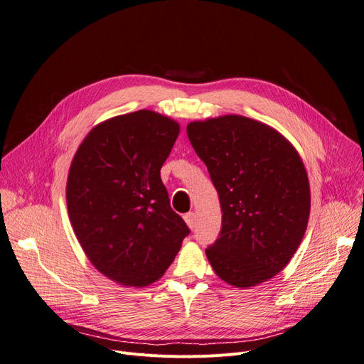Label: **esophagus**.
<instances>
[{
    "mask_svg": "<svg viewBox=\"0 0 364 364\" xmlns=\"http://www.w3.org/2000/svg\"><path fill=\"white\" fill-rule=\"evenodd\" d=\"M184 221H186V224H187L190 228H193L195 224H196V215H195V213H187V214L184 215Z\"/></svg>",
    "mask_w": 364,
    "mask_h": 364,
    "instance_id": "34e87169",
    "label": "esophagus"
}]
</instances>
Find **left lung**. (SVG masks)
Masks as SVG:
<instances>
[{
	"label": "left lung",
	"mask_w": 364,
	"mask_h": 364,
	"mask_svg": "<svg viewBox=\"0 0 364 364\" xmlns=\"http://www.w3.org/2000/svg\"><path fill=\"white\" fill-rule=\"evenodd\" d=\"M187 137L217 188L223 223L205 252L220 279L251 288L280 273L307 230L310 184L295 147L262 122L225 114Z\"/></svg>",
	"instance_id": "obj_1"
}]
</instances>
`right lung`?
I'll use <instances>...</instances> for the list:
<instances>
[{
    "label": "right lung",
    "instance_id": "1",
    "mask_svg": "<svg viewBox=\"0 0 364 364\" xmlns=\"http://www.w3.org/2000/svg\"><path fill=\"white\" fill-rule=\"evenodd\" d=\"M178 132L156 112L121 114L92 128L70 164L73 232L95 269L119 284L159 280L190 233L161 180Z\"/></svg>",
    "mask_w": 364,
    "mask_h": 364
}]
</instances>
